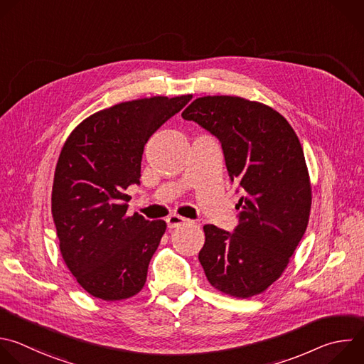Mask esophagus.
Listing matches in <instances>:
<instances>
[{"label": "esophagus", "mask_w": 364, "mask_h": 364, "mask_svg": "<svg viewBox=\"0 0 364 364\" xmlns=\"http://www.w3.org/2000/svg\"><path fill=\"white\" fill-rule=\"evenodd\" d=\"M186 221H188V220L184 218V217H181V215H177V214H173V215H170V217L166 220L168 228H176V227L184 224Z\"/></svg>", "instance_id": "obj_1"}]
</instances>
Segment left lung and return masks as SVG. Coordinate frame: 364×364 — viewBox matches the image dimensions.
Listing matches in <instances>:
<instances>
[{"mask_svg": "<svg viewBox=\"0 0 364 364\" xmlns=\"http://www.w3.org/2000/svg\"><path fill=\"white\" fill-rule=\"evenodd\" d=\"M181 117L218 139L228 177L243 194L232 232L203 227L205 277L238 299L260 294L282 276L307 228L311 187L301 144L282 114L240 97L197 98Z\"/></svg>", "mask_w": 364, "mask_h": 364, "instance_id": "obj_1", "label": "left lung"}]
</instances>
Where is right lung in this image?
I'll return each instance as SVG.
<instances>
[{"mask_svg":"<svg viewBox=\"0 0 364 364\" xmlns=\"http://www.w3.org/2000/svg\"><path fill=\"white\" fill-rule=\"evenodd\" d=\"M191 97L141 98L98 111L61 150L51 196L60 252L78 284L97 299H129L146 283L166 221L127 215L126 190L140 186L149 139Z\"/></svg>","mask_w":364,"mask_h":364,"instance_id":"add662e5","label":"right lung"}]
</instances>
